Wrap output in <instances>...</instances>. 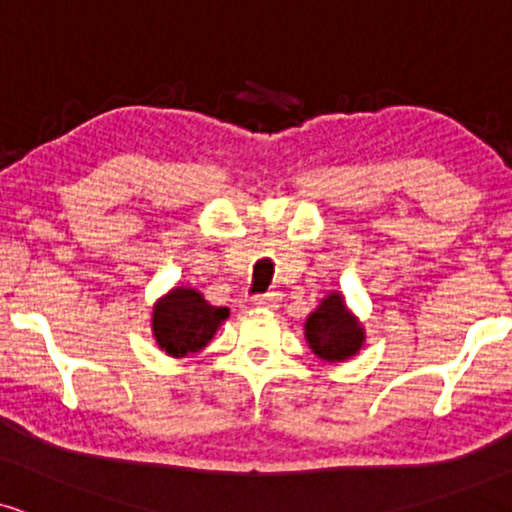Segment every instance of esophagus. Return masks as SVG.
Instances as JSON below:
<instances>
[{
  "label": "esophagus",
  "mask_w": 512,
  "mask_h": 512,
  "mask_svg": "<svg viewBox=\"0 0 512 512\" xmlns=\"http://www.w3.org/2000/svg\"><path fill=\"white\" fill-rule=\"evenodd\" d=\"M279 303H281V293H264L252 298V305L264 307V310H274V307H279Z\"/></svg>",
  "instance_id": "34e87169"
}]
</instances>
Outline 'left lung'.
Masks as SVG:
<instances>
[{
    "mask_svg": "<svg viewBox=\"0 0 512 512\" xmlns=\"http://www.w3.org/2000/svg\"><path fill=\"white\" fill-rule=\"evenodd\" d=\"M365 326L346 305L341 291H331L305 319V341L319 360L346 362L365 346Z\"/></svg>",
    "mask_w": 512,
    "mask_h": 512,
    "instance_id": "8db88e82",
    "label": "left lung"
}]
</instances>
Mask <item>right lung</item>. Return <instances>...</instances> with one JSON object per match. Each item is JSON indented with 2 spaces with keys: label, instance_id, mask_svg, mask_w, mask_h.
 I'll return each instance as SVG.
<instances>
[{
  "label": "right lung",
  "instance_id": "1",
  "mask_svg": "<svg viewBox=\"0 0 512 512\" xmlns=\"http://www.w3.org/2000/svg\"><path fill=\"white\" fill-rule=\"evenodd\" d=\"M229 315V307L209 305L197 288L174 286L152 307V336L166 355H195L212 341Z\"/></svg>",
  "mask_w": 512,
  "mask_h": 512
}]
</instances>
